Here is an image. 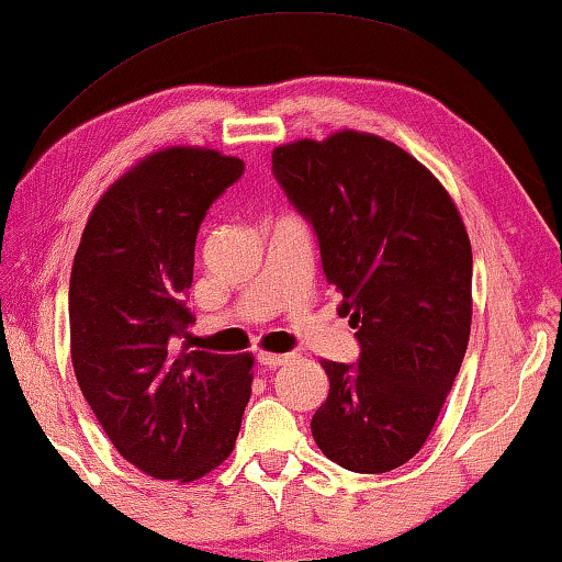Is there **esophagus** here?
<instances>
[{
	"label": "esophagus",
	"instance_id": "esophagus-1",
	"mask_svg": "<svg viewBox=\"0 0 562 562\" xmlns=\"http://www.w3.org/2000/svg\"><path fill=\"white\" fill-rule=\"evenodd\" d=\"M291 359H293V353H271V351L258 353V364H261V367H281Z\"/></svg>",
	"mask_w": 562,
	"mask_h": 562
}]
</instances>
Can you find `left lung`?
<instances>
[{"instance_id": "obj_1", "label": "left lung", "mask_w": 562, "mask_h": 562, "mask_svg": "<svg viewBox=\"0 0 562 562\" xmlns=\"http://www.w3.org/2000/svg\"><path fill=\"white\" fill-rule=\"evenodd\" d=\"M271 162L361 349L357 364L322 361L329 396L311 435L344 470L390 472L427 442L468 351V231L442 183L376 135L281 145Z\"/></svg>"}]
</instances>
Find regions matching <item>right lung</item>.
<instances>
[{
    "mask_svg": "<svg viewBox=\"0 0 562 562\" xmlns=\"http://www.w3.org/2000/svg\"><path fill=\"white\" fill-rule=\"evenodd\" d=\"M244 160L205 148L153 153L90 213L70 276L77 384L115 450L158 480L191 482L226 460L251 400V353L172 349L195 236Z\"/></svg>",
    "mask_w": 562,
    "mask_h": 562,
    "instance_id": "right-lung-1",
    "label": "right lung"
}]
</instances>
